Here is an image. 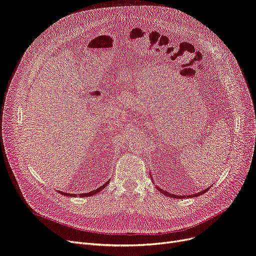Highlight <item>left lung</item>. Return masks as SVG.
I'll return each mask as SVG.
<instances>
[{
  "instance_id": "left-lung-1",
  "label": "left lung",
  "mask_w": 256,
  "mask_h": 256,
  "mask_svg": "<svg viewBox=\"0 0 256 256\" xmlns=\"http://www.w3.org/2000/svg\"><path fill=\"white\" fill-rule=\"evenodd\" d=\"M156 188H157V190L159 191V192H162L164 195H166V196H170V197H172V198H177V200H180V198H184V197H190V198H192V197H194V196H200V195H202L204 193H206V191H208V188H206V190H202V192H198V193H196V194H194V195H186V196H179V195H174V194H171V193H168V192H166V191H164V190H162V188H158L157 186H156Z\"/></svg>"
}]
</instances>
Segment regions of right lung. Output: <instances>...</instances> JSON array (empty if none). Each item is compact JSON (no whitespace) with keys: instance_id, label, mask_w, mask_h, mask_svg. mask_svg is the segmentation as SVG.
<instances>
[{"instance_id":"add662e5","label":"right lung","mask_w":256,"mask_h":256,"mask_svg":"<svg viewBox=\"0 0 256 256\" xmlns=\"http://www.w3.org/2000/svg\"><path fill=\"white\" fill-rule=\"evenodd\" d=\"M108 182H106L104 184L103 186H101L100 188H96V190H94V191H90V192H88V193H84V194H80V196L81 197H88V196H92V195H94V194H97L98 192H100V191H102L104 188H106V186H108ZM62 195H65V196H72V197H74L76 196V194H70V193H64V192H60Z\"/></svg>"}]
</instances>
